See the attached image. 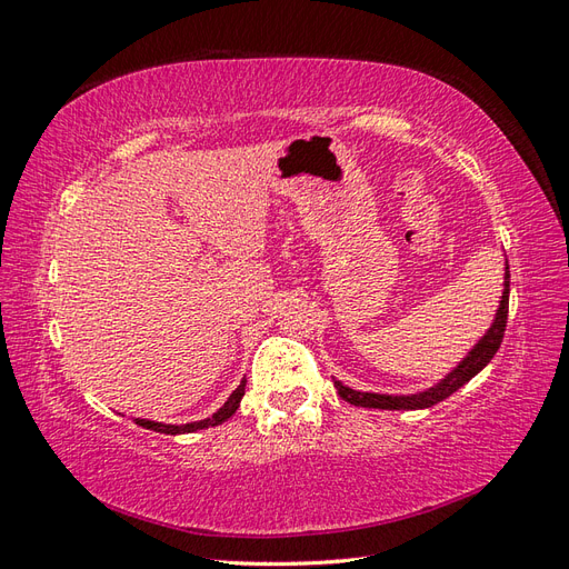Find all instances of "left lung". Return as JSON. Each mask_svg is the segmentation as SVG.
Listing matches in <instances>:
<instances>
[{"label": "left lung", "mask_w": 569, "mask_h": 569, "mask_svg": "<svg viewBox=\"0 0 569 569\" xmlns=\"http://www.w3.org/2000/svg\"><path fill=\"white\" fill-rule=\"evenodd\" d=\"M508 300H510V271L506 267V288H502L500 307H498L491 329L486 331V336L472 348V352H469L446 379L431 386L429 391L412 393V396L362 393V391H352V388L336 381L338 396L346 402L355 405V408H375V410H425V408H431V405H436V402L446 400L448 396L456 393L458 388H462L469 379L477 377L479 371L493 360V355L498 352V348L502 343V333H506V327H508Z\"/></svg>", "instance_id": "8db88e82"}]
</instances>
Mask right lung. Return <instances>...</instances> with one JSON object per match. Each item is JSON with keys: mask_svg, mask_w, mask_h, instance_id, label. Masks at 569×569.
Listing matches in <instances>:
<instances>
[{"mask_svg": "<svg viewBox=\"0 0 569 569\" xmlns=\"http://www.w3.org/2000/svg\"><path fill=\"white\" fill-rule=\"evenodd\" d=\"M246 383H248V381L242 379L240 386L231 393V398L223 402V408H219L212 417H207V419L190 421V425H181V427H176V425H161V421H150V419H133V421H136L138 427H142V429L159 431V433H171V436H176V433H190V431H198V429L223 425V421L229 419L231 415H236V410L240 408V400H242V396H246Z\"/></svg>", "mask_w": 569, "mask_h": 569, "instance_id": "right-lung-1", "label": "right lung"}]
</instances>
